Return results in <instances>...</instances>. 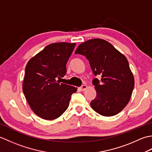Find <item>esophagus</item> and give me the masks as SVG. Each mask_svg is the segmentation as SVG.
<instances>
[{
    "label": "esophagus",
    "instance_id": "obj_1",
    "mask_svg": "<svg viewBox=\"0 0 152 152\" xmlns=\"http://www.w3.org/2000/svg\"><path fill=\"white\" fill-rule=\"evenodd\" d=\"M86 88H87V86H86V84H84V85H83V86H82L81 87H80V91H83Z\"/></svg>",
    "mask_w": 152,
    "mask_h": 152
}]
</instances>
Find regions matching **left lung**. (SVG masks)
<instances>
[{
	"mask_svg": "<svg viewBox=\"0 0 152 152\" xmlns=\"http://www.w3.org/2000/svg\"><path fill=\"white\" fill-rule=\"evenodd\" d=\"M75 53L84 56L94 75L101 76L100 80L94 78L92 81L96 95L90 103L91 108L104 116L118 114L128 104L134 86L127 58L110 43L100 38L80 44Z\"/></svg>",
	"mask_w": 152,
	"mask_h": 152,
	"instance_id": "obj_1",
	"label": "left lung"
}]
</instances>
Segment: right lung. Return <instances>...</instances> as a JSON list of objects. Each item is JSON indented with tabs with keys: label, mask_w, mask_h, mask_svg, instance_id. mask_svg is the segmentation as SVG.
I'll return each instance as SVG.
<instances>
[{
	"label": "right lung",
	"mask_w": 152,
	"mask_h": 152,
	"mask_svg": "<svg viewBox=\"0 0 152 152\" xmlns=\"http://www.w3.org/2000/svg\"><path fill=\"white\" fill-rule=\"evenodd\" d=\"M75 46V43L51 44L27 64L23 91L31 109L41 118H59L77 91L75 87L59 82L66 74V64Z\"/></svg>",
	"instance_id": "obj_1"
}]
</instances>
